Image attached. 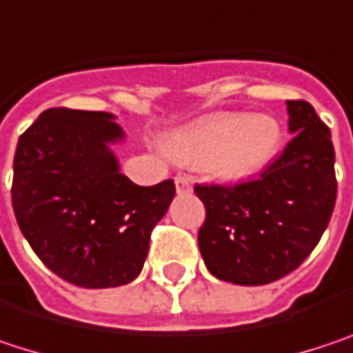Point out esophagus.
Listing matches in <instances>:
<instances>
[{"instance_id":"esophagus-1","label":"esophagus","mask_w":353,"mask_h":353,"mask_svg":"<svg viewBox=\"0 0 353 353\" xmlns=\"http://www.w3.org/2000/svg\"><path fill=\"white\" fill-rule=\"evenodd\" d=\"M190 188H192V183H190V177H185V176L176 177V190L179 192V194H183V192H190Z\"/></svg>"}]
</instances>
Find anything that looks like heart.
Instances as JSON below:
<instances>
[{
  "label": "heart",
  "mask_w": 353,
  "mask_h": 353,
  "mask_svg": "<svg viewBox=\"0 0 353 353\" xmlns=\"http://www.w3.org/2000/svg\"><path fill=\"white\" fill-rule=\"evenodd\" d=\"M284 134L265 114H216L172 132L165 151L177 163L210 170L225 181L263 174L280 153Z\"/></svg>",
  "instance_id": "1"
}]
</instances>
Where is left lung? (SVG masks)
Instances as JSON below:
<instances>
[{"mask_svg": "<svg viewBox=\"0 0 353 353\" xmlns=\"http://www.w3.org/2000/svg\"><path fill=\"white\" fill-rule=\"evenodd\" d=\"M284 153L237 185H196L206 206L198 247L208 272L239 286H261L296 270L325 233L337 196L329 128L305 100H288Z\"/></svg>", "mask_w": 353, "mask_h": 353, "instance_id": "obj_1", "label": "left lung"}]
</instances>
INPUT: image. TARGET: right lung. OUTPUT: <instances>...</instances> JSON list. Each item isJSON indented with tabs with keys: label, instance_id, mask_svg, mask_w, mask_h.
Returning a JSON list of instances; mask_svg holds the SVG:
<instances>
[{
	"label": "right lung",
	"instance_id": "1",
	"mask_svg": "<svg viewBox=\"0 0 353 353\" xmlns=\"http://www.w3.org/2000/svg\"><path fill=\"white\" fill-rule=\"evenodd\" d=\"M114 114L50 108L20 137L12 204L22 235L59 278L81 288L132 282L174 179L137 185L110 145L124 141Z\"/></svg>",
	"mask_w": 353,
	"mask_h": 353
}]
</instances>
